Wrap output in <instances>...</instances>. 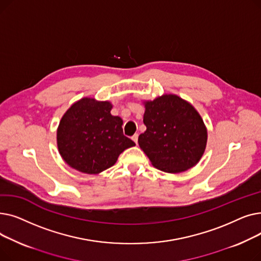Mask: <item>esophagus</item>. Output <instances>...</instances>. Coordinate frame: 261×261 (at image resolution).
<instances>
[{"mask_svg":"<svg viewBox=\"0 0 261 261\" xmlns=\"http://www.w3.org/2000/svg\"><path fill=\"white\" fill-rule=\"evenodd\" d=\"M132 140L135 142V144L138 145V141H139V134H134L133 136H132Z\"/></svg>","mask_w":261,"mask_h":261,"instance_id":"obj_1","label":"esophagus"}]
</instances>
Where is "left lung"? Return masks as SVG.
Listing matches in <instances>:
<instances>
[{
  "label": "left lung",
  "instance_id": "8db88e82",
  "mask_svg": "<svg viewBox=\"0 0 261 261\" xmlns=\"http://www.w3.org/2000/svg\"><path fill=\"white\" fill-rule=\"evenodd\" d=\"M146 131L139 145L152 165L168 173L194 167L204 153L207 131L196 109L176 95L145 102Z\"/></svg>",
  "mask_w": 261,
  "mask_h": 261
}]
</instances>
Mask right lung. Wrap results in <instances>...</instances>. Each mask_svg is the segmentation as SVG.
Instances as JSON below:
<instances>
[{
    "label": "right lung",
    "mask_w": 261,
    "mask_h": 261,
    "mask_svg": "<svg viewBox=\"0 0 261 261\" xmlns=\"http://www.w3.org/2000/svg\"><path fill=\"white\" fill-rule=\"evenodd\" d=\"M109 101L82 98L67 110L59 123L57 144L62 159L84 173H99L116 163L135 143L122 132V119L110 113Z\"/></svg>",
    "instance_id": "obj_1"
}]
</instances>
